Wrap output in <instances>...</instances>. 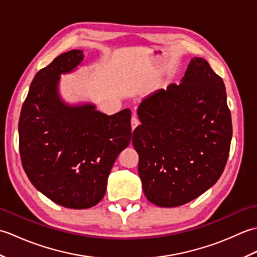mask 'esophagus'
<instances>
[{
	"mask_svg": "<svg viewBox=\"0 0 257 257\" xmlns=\"http://www.w3.org/2000/svg\"><path fill=\"white\" fill-rule=\"evenodd\" d=\"M140 123V121H139V119L136 117V116H133V118H132V128H133V130L137 127V125Z\"/></svg>",
	"mask_w": 257,
	"mask_h": 257,
	"instance_id": "1",
	"label": "esophagus"
}]
</instances>
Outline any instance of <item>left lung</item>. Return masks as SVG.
Segmentation results:
<instances>
[{"label": "left lung", "mask_w": 257, "mask_h": 257, "mask_svg": "<svg viewBox=\"0 0 257 257\" xmlns=\"http://www.w3.org/2000/svg\"><path fill=\"white\" fill-rule=\"evenodd\" d=\"M133 145L146 198L162 207L183 205L215 184L232 140L225 86L205 59L190 61L181 84L146 97Z\"/></svg>", "instance_id": "left-lung-1"}]
</instances>
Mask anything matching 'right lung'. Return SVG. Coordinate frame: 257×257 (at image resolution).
I'll use <instances>...</instances> for the list:
<instances>
[{
	"label": "right lung",
	"mask_w": 257,
	"mask_h": 257,
	"mask_svg": "<svg viewBox=\"0 0 257 257\" xmlns=\"http://www.w3.org/2000/svg\"><path fill=\"white\" fill-rule=\"evenodd\" d=\"M84 52L57 56L31 83L19 121L22 166L34 187L68 209H88L106 193L111 168L132 140V112L111 116L91 102L70 105L61 75L74 72Z\"/></svg>",
	"instance_id": "1"
}]
</instances>
